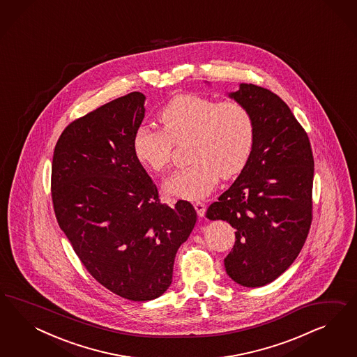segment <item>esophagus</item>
<instances>
[{
	"instance_id": "34e87169",
	"label": "esophagus",
	"mask_w": 357,
	"mask_h": 357,
	"mask_svg": "<svg viewBox=\"0 0 357 357\" xmlns=\"http://www.w3.org/2000/svg\"><path fill=\"white\" fill-rule=\"evenodd\" d=\"M195 209H196V213L200 217L206 215V204L203 202H195L194 203Z\"/></svg>"
}]
</instances>
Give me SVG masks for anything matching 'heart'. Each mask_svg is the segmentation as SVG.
<instances>
[{"mask_svg": "<svg viewBox=\"0 0 357 357\" xmlns=\"http://www.w3.org/2000/svg\"><path fill=\"white\" fill-rule=\"evenodd\" d=\"M161 130L140 127L132 139L136 160L154 173H165L174 145L188 144L192 163L169 176L165 191L187 200L206 197L218 178L229 179L249 162L255 142V121L249 107L236 99L217 100L179 94L158 112Z\"/></svg>", "mask_w": 357, "mask_h": 357, "instance_id": "1", "label": "heart"}]
</instances>
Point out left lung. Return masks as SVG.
Returning a JSON list of instances; mask_svg holds the SVG:
<instances>
[{
  "label": "left lung",
  "mask_w": 357,
  "mask_h": 357,
  "mask_svg": "<svg viewBox=\"0 0 357 357\" xmlns=\"http://www.w3.org/2000/svg\"><path fill=\"white\" fill-rule=\"evenodd\" d=\"M249 107L255 142L236 182L206 217L227 220L236 242L224 259L233 280L257 288L278 279L298 257L313 220L314 158L291 108L264 87L242 84L230 94Z\"/></svg>",
  "instance_id": "1"
}]
</instances>
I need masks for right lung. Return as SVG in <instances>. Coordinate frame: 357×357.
I'll return each mask as SVG.
<instances>
[{"instance_id":"obj_1","label":"right lung","mask_w":357,"mask_h":357,"mask_svg":"<svg viewBox=\"0 0 357 357\" xmlns=\"http://www.w3.org/2000/svg\"><path fill=\"white\" fill-rule=\"evenodd\" d=\"M145 96L133 91L73 120L54 146V215L96 280L130 301L160 297L196 224L191 203L162 204L132 149Z\"/></svg>"}]
</instances>
